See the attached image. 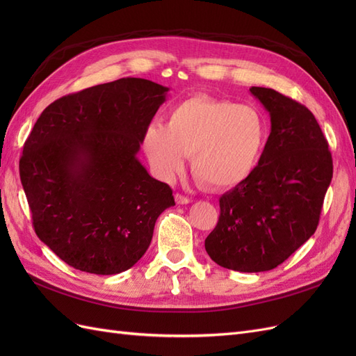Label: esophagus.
Returning <instances> with one entry per match:
<instances>
[{"label":"esophagus","instance_id":"obj_1","mask_svg":"<svg viewBox=\"0 0 356 356\" xmlns=\"http://www.w3.org/2000/svg\"><path fill=\"white\" fill-rule=\"evenodd\" d=\"M175 200H177L178 204H187V203H190V199L187 196H184V195H181V193H177Z\"/></svg>","mask_w":356,"mask_h":356}]
</instances>
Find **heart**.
Wrapping results in <instances>:
<instances>
[{"mask_svg":"<svg viewBox=\"0 0 356 356\" xmlns=\"http://www.w3.org/2000/svg\"><path fill=\"white\" fill-rule=\"evenodd\" d=\"M267 138V118L257 106L195 95L172 106L166 126L149 124L143 147L160 178L179 175L191 154V170L203 186L230 190L252 177Z\"/></svg>","mask_w":356,"mask_h":356,"instance_id":"heart-1","label":"heart"}]
</instances>
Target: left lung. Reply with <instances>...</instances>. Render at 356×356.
Instances as JSON below:
<instances>
[{
	"instance_id": "1",
	"label": "left lung",
	"mask_w": 356,
	"mask_h": 356,
	"mask_svg": "<svg viewBox=\"0 0 356 356\" xmlns=\"http://www.w3.org/2000/svg\"><path fill=\"white\" fill-rule=\"evenodd\" d=\"M251 93L272 131L252 177L220 197V218L204 250L236 272L272 270L315 233L332 178V157L315 115L267 88Z\"/></svg>"
}]
</instances>
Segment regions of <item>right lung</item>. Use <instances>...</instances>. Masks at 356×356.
Listing matches in <instances>:
<instances>
[{"instance_id": "right-lung-1", "label": "right lung", "mask_w": 356, "mask_h": 356, "mask_svg": "<svg viewBox=\"0 0 356 356\" xmlns=\"http://www.w3.org/2000/svg\"><path fill=\"white\" fill-rule=\"evenodd\" d=\"M168 90L144 79L98 84L51 102L32 127L19 161L32 225L77 270L131 268L175 204L136 159Z\"/></svg>"}]
</instances>
